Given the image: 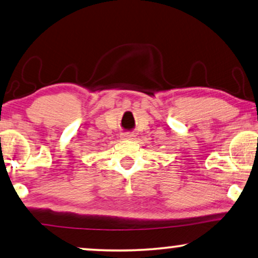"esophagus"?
<instances>
[{
    "instance_id": "1",
    "label": "esophagus",
    "mask_w": 258,
    "mask_h": 258,
    "mask_svg": "<svg viewBox=\"0 0 258 258\" xmlns=\"http://www.w3.org/2000/svg\"><path fill=\"white\" fill-rule=\"evenodd\" d=\"M122 139L132 140V139H134V134L133 133H124L122 134Z\"/></svg>"
}]
</instances>
